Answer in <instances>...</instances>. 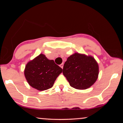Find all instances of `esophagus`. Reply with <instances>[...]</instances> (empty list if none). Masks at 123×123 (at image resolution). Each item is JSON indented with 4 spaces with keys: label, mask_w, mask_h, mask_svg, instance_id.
<instances>
[{
    "label": "esophagus",
    "mask_w": 123,
    "mask_h": 123,
    "mask_svg": "<svg viewBox=\"0 0 123 123\" xmlns=\"http://www.w3.org/2000/svg\"><path fill=\"white\" fill-rule=\"evenodd\" d=\"M60 67H61V68H63V63H61L60 65Z\"/></svg>",
    "instance_id": "esophagus-1"
}]
</instances>
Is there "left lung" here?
I'll return each mask as SVG.
<instances>
[{"instance_id":"obj_1","label":"left lung","mask_w":123,"mask_h":123,"mask_svg":"<svg viewBox=\"0 0 123 123\" xmlns=\"http://www.w3.org/2000/svg\"><path fill=\"white\" fill-rule=\"evenodd\" d=\"M63 74L70 86L86 89L97 81L99 66L93 57L76 53L68 57L64 64Z\"/></svg>"}]
</instances>
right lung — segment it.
<instances>
[{
  "label": "right lung",
  "instance_id": "add662e5",
  "mask_svg": "<svg viewBox=\"0 0 123 123\" xmlns=\"http://www.w3.org/2000/svg\"><path fill=\"white\" fill-rule=\"evenodd\" d=\"M62 69L41 54L26 64L24 75L30 86L38 91L51 88Z\"/></svg>",
  "mask_w": 123,
  "mask_h": 123
}]
</instances>
